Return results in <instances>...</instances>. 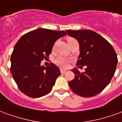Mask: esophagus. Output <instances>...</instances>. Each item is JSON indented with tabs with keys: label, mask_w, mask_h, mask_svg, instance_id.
Instances as JSON below:
<instances>
[{
	"label": "esophagus",
	"mask_w": 122,
	"mask_h": 122,
	"mask_svg": "<svg viewBox=\"0 0 122 122\" xmlns=\"http://www.w3.org/2000/svg\"><path fill=\"white\" fill-rule=\"evenodd\" d=\"M66 71L65 70H64V69H61V74H65V73H66Z\"/></svg>",
	"instance_id": "obj_1"
}]
</instances>
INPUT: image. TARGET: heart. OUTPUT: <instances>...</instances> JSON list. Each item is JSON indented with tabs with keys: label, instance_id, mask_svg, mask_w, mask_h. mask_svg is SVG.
Instances as JSON below:
<instances>
[{
	"label": "heart",
	"instance_id": "1",
	"mask_svg": "<svg viewBox=\"0 0 122 122\" xmlns=\"http://www.w3.org/2000/svg\"><path fill=\"white\" fill-rule=\"evenodd\" d=\"M72 40H74V39L72 38H69L67 39V42L69 43ZM54 47H55V46H53V48H54ZM70 61H71V60H70L69 58L66 57H64V56H59L56 59V63L57 64L58 66H61V67L66 68V67L69 66Z\"/></svg>",
	"mask_w": 122,
	"mask_h": 122
}]
</instances>
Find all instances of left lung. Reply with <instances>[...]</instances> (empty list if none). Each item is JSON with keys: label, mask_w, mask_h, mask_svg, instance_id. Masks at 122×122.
<instances>
[{"label": "left lung", "mask_w": 122, "mask_h": 122, "mask_svg": "<svg viewBox=\"0 0 122 122\" xmlns=\"http://www.w3.org/2000/svg\"><path fill=\"white\" fill-rule=\"evenodd\" d=\"M66 31L79 43L76 65L86 66L82 73L78 69H72L75 77L69 82V86L81 97H93L109 84L116 69L117 55L110 43L93 30Z\"/></svg>", "instance_id": "1"}]
</instances>
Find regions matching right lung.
Instances as JSON below:
<instances>
[{"mask_svg":"<svg viewBox=\"0 0 122 122\" xmlns=\"http://www.w3.org/2000/svg\"><path fill=\"white\" fill-rule=\"evenodd\" d=\"M66 33L64 30L37 29L26 33L15 44L11 56L10 71L21 92L38 98L49 93L56 79L61 75L56 65L41 66L49 57L54 44Z\"/></svg>","mask_w":122,"mask_h":122,"instance_id":"1","label":"right lung"}]
</instances>
